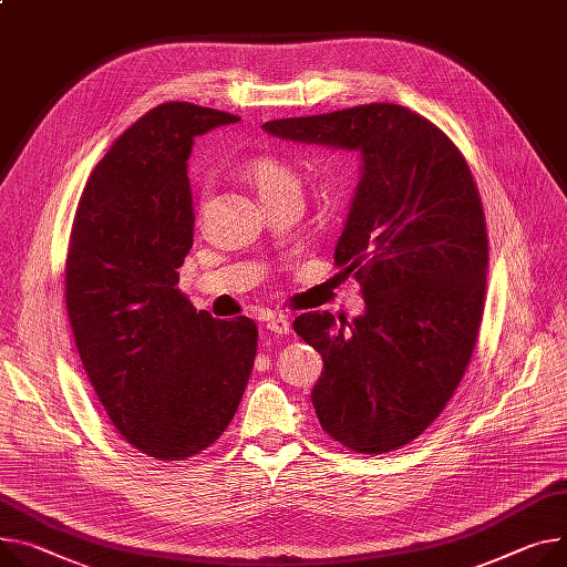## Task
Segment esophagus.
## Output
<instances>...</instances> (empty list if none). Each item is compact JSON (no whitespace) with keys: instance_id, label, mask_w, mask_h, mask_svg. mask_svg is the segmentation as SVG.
Instances as JSON below:
<instances>
[{"instance_id":"esophagus-1","label":"esophagus","mask_w":567,"mask_h":567,"mask_svg":"<svg viewBox=\"0 0 567 567\" xmlns=\"http://www.w3.org/2000/svg\"><path fill=\"white\" fill-rule=\"evenodd\" d=\"M266 327L272 331V333H279V336H286L290 333V320L286 316H272L266 320Z\"/></svg>"}]
</instances>
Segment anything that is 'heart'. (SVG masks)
I'll list each match as a JSON object with an SVG mask.
<instances>
[{"label": "heart", "mask_w": 567, "mask_h": 567, "mask_svg": "<svg viewBox=\"0 0 567 567\" xmlns=\"http://www.w3.org/2000/svg\"><path fill=\"white\" fill-rule=\"evenodd\" d=\"M251 179L260 193V197L275 195L279 190L286 188H299V179L295 177V172L281 163L279 158H258L254 161V165L249 167Z\"/></svg>", "instance_id": "1"}]
</instances>
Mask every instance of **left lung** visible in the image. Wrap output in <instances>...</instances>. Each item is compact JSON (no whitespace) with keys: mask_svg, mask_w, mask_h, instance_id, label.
I'll return each mask as SVG.
<instances>
[{"mask_svg":"<svg viewBox=\"0 0 567 567\" xmlns=\"http://www.w3.org/2000/svg\"><path fill=\"white\" fill-rule=\"evenodd\" d=\"M268 134L361 154L333 260L365 299L352 322L303 313L295 331L322 354L313 409L361 454L409 445L441 415L484 316L488 234L472 172L426 117L365 104L266 122Z\"/></svg>","mask_w":567,"mask_h":567,"instance_id":"left-lung-1","label":"left lung"}]
</instances>
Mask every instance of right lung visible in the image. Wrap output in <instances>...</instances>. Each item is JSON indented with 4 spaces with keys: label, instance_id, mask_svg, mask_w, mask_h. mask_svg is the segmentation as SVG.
Instances as JSON below:
<instances>
[{
    "label": "right lung",
    "instance_id": "right-lung-1",
    "mask_svg": "<svg viewBox=\"0 0 567 567\" xmlns=\"http://www.w3.org/2000/svg\"><path fill=\"white\" fill-rule=\"evenodd\" d=\"M231 122L188 102L152 109L95 165L72 225L65 303L83 370L124 441L158 461L220 439L256 357L254 320H215L177 288L193 138Z\"/></svg>",
    "mask_w": 567,
    "mask_h": 567
}]
</instances>
